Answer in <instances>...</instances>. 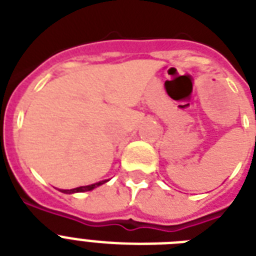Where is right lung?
Here are the masks:
<instances>
[{
  "mask_svg": "<svg viewBox=\"0 0 256 256\" xmlns=\"http://www.w3.org/2000/svg\"><path fill=\"white\" fill-rule=\"evenodd\" d=\"M108 179L106 180H100V182H96V183H92V184H88V186H81V187H77V188H72V190H61L62 192H65V194H74V192H84V191H92L94 190L96 187L100 186V184H104V183L108 182Z\"/></svg>",
  "mask_w": 256,
  "mask_h": 256,
  "instance_id": "obj_1",
  "label": "right lung"
}]
</instances>
